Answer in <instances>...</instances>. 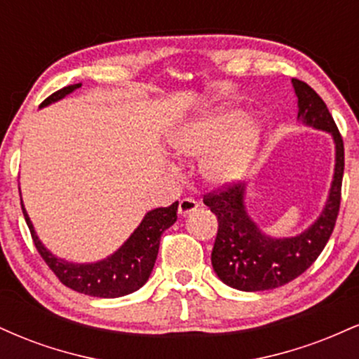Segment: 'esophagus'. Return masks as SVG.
<instances>
[{
    "label": "esophagus",
    "instance_id": "1",
    "mask_svg": "<svg viewBox=\"0 0 359 359\" xmlns=\"http://www.w3.org/2000/svg\"><path fill=\"white\" fill-rule=\"evenodd\" d=\"M199 208V203H197L196 199H192V197H185L179 203V214L180 216H187V214H191L196 211V209Z\"/></svg>",
    "mask_w": 359,
    "mask_h": 359
}]
</instances>
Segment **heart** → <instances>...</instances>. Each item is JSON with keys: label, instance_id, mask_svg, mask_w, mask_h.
<instances>
[{"label": "heart", "instance_id": "heart-1", "mask_svg": "<svg viewBox=\"0 0 359 359\" xmlns=\"http://www.w3.org/2000/svg\"><path fill=\"white\" fill-rule=\"evenodd\" d=\"M262 130L240 109L221 108L177 128L168 138L180 158H201V174L212 185L243 179L257 156Z\"/></svg>", "mask_w": 359, "mask_h": 359}]
</instances>
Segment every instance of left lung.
I'll return each instance as SVG.
<instances>
[{"instance_id": "8db88e82", "label": "left lung", "mask_w": 359, "mask_h": 359, "mask_svg": "<svg viewBox=\"0 0 359 359\" xmlns=\"http://www.w3.org/2000/svg\"><path fill=\"white\" fill-rule=\"evenodd\" d=\"M297 94V119L327 131L336 145V165L327 201L320 216L297 236L271 238L246 212V184H229L204 196L216 214L217 236L211 253L212 269L226 285L243 292L271 290L302 275L316 262L334 229L341 204L344 145L325 102L311 86L292 79Z\"/></svg>"}]
</instances>
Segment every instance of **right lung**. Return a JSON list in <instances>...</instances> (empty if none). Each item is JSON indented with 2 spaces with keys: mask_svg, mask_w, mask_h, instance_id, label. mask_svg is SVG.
I'll use <instances>...</instances> for the list:
<instances>
[{
  "mask_svg": "<svg viewBox=\"0 0 359 359\" xmlns=\"http://www.w3.org/2000/svg\"><path fill=\"white\" fill-rule=\"evenodd\" d=\"M81 86L82 84L79 82V84H72L57 90L40 106L43 108V106L52 104V102L71 94L72 90L79 89ZM177 208H179V203H174L168 208H156L154 211L147 212L138 228L123 243L121 248L114 251L111 257L96 263H72L57 258L55 255H52L45 248L36 236L34 224H32L22 201V211L25 221L30 228L35 248L39 250L40 257L45 259L48 269L57 275V278L65 287L72 288L79 294L101 299L123 297V295L131 294V292L145 285L151 270H154L162 233L177 221Z\"/></svg>",
  "mask_w": 359,
  "mask_h": 359,
  "instance_id": "add662e5",
  "label": "right lung"
}]
</instances>
